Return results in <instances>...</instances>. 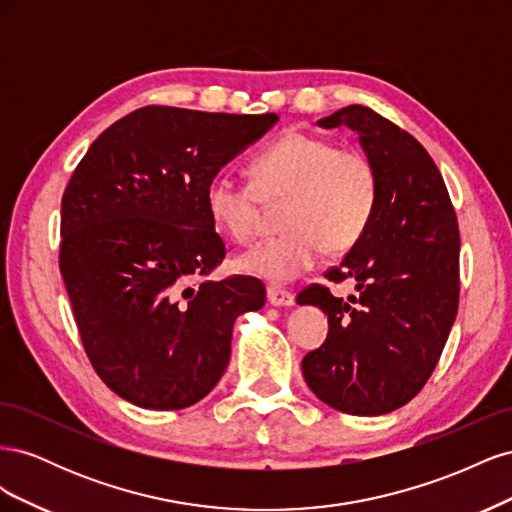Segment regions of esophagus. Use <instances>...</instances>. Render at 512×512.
Listing matches in <instances>:
<instances>
[{"instance_id": "1", "label": "esophagus", "mask_w": 512, "mask_h": 512, "mask_svg": "<svg viewBox=\"0 0 512 512\" xmlns=\"http://www.w3.org/2000/svg\"><path fill=\"white\" fill-rule=\"evenodd\" d=\"M267 299L271 305H277V307H288L294 303L292 292L280 286H267Z\"/></svg>"}]
</instances>
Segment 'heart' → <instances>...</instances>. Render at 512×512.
<instances>
[{"label": "heart", "instance_id": "1", "mask_svg": "<svg viewBox=\"0 0 512 512\" xmlns=\"http://www.w3.org/2000/svg\"><path fill=\"white\" fill-rule=\"evenodd\" d=\"M252 181L215 173L205 190L209 218L235 243L252 241L262 203L282 205L277 237L258 241L239 267L269 282H290L322 252L346 254L363 239L380 198L378 168L365 151L329 138L286 132L256 153Z\"/></svg>", "mask_w": 512, "mask_h": 512}]
</instances>
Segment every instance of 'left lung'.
Masks as SVG:
<instances>
[{
  "instance_id": "obj_1",
  "label": "left lung",
  "mask_w": 512,
  "mask_h": 512,
  "mask_svg": "<svg viewBox=\"0 0 512 512\" xmlns=\"http://www.w3.org/2000/svg\"><path fill=\"white\" fill-rule=\"evenodd\" d=\"M348 126L374 160L380 198L363 239L324 277L352 280L348 299L309 284L299 305L329 316L324 344L301 363L331 408L378 416L406 406L436 369L459 307V228L436 162L412 134L352 104L318 121Z\"/></svg>"
}]
</instances>
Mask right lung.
<instances>
[{
    "label": "right lung",
    "instance_id": "right-lung-1",
    "mask_svg": "<svg viewBox=\"0 0 512 512\" xmlns=\"http://www.w3.org/2000/svg\"><path fill=\"white\" fill-rule=\"evenodd\" d=\"M277 115L143 106L87 149L61 198L59 271L91 367L134 406L181 410L230 361L232 322L265 305L256 277H207L226 256L205 205Z\"/></svg>",
    "mask_w": 512,
    "mask_h": 512
}]
</instances>
